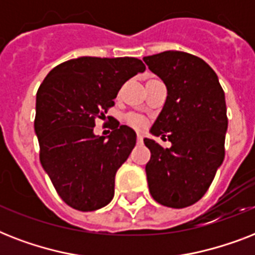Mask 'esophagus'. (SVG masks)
<instances>
[{
	"label": "esophagus",
	"instance_id": "obj_1",
	"mask_svg": "<svg viewBox=\"0 0 255 255\" xmlns=\"http://www.w3.org/2000/svg\"><path fill=\"white\" fill-rule=\"evenodd\" d=\"M136 141H137V144H143V136L140 135V133L136 135Z\"/></svg>",
	"mask_w": 255,
	"mask_h": 255
}]
</instances>
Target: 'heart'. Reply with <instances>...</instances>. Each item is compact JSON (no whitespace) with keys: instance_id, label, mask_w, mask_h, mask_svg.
Returning a JSON list of instances; mask_svg holds the SVG:
<instances>
[{"instance_id":"heart-1","label":"heart","mask_w":255,"mask_h":255,"mask_svg":"<svg viewBox=\"0 0 255 255\" xmlns=\"http://www.w3.org/2000/svg\"><path fill=\"white\" fill-rule=\"evenodd\" d=\"M126 123L129 126V127L135 128V129H143L145 126H147V120L145 118H143L139 114H135V112H131V114H128L126 115Z\"/></svg>"}]
</instances>
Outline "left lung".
Instances as JSON below:
<instances>
[{
	"mask_svg": "<svg viewBox=\"0 0 255 255\" xmlns=\"http://www.w3.org/2000/svg\"><path fill=\"white\" fill-rule=\"evenodd\" d=\"M144 62L168 90L151 132L172 143L163 148L144 139L151 151L145 165L149 193L161 205L181 209L206 193L224 161L225 94L212 67L196 55L172 50L144 57Z\"/></svg>",
	"mask_w": 255,
	"mask_h": 255,
	"instance_id": "left-lung-1",
	"label": "left lung"
}]
</instances>
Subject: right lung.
<instances>
[{
    "mask_svg": "<svg viewBox=\"0 0 255 255\" xmlns=\"http://www.w3.org/2000/svg\"><path fill=\"white\" fill-rule=\"evenodd\" d=\"M137 58L81 57L54 67L37 92L34 129L39 160L59 197L92 212L111 201L115 174L136 144L135 132L115 122L108 139L94 135L126 82L143 73Z\"/></svg>",
    "mask_w": 255,
    "mask_h": 255,
    "instance_id": "add662e5",
    "label": "right lung"
}]
</instances>
